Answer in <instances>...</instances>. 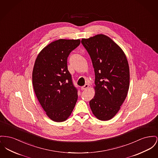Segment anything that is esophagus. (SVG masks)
<instances>
[{"instance_id": "obj_1", "label": "esophagus", "mask_w": 158, "mask_h": 158, "mask_svg": "<svg viewBox=\"0 0 158 158\" xmlns=\"http://www.w3.org/2000/svg\"><path fill=\"white\" fill-rule=\"evenodd\" d=\"M88 86H89V85H88V84H85L84 86L81 87V89H82V90H85V89H86L88 88Z\"/></svg>"}]
</instances>
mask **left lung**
<instances>
[{"label":"left lung","instance_id":"8db88e82","mask_svg":"<svg viewBox=\"0 0 158 158\" xmlns=\"http://www.w3.org/2000/svg\"><path fill=\"white\" fill-rule=\"evenodd\" d=\"M95 72V91L89 106L94 115L108 121L119 110L130 86V69L123 51L106 35L82 39Z\"/></svg>","mask_w":158,"mask_h":158}]
</instances>
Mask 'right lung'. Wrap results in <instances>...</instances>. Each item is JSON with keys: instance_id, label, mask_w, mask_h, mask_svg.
Instances as JSON below:
<instances>
[{"instance_id": "right-lung-1", "label": "right lung", "mask_w": 158, "mask_h": 158, "mask_svg": "<svg viewBox=\"0 0 158 158\" xmlns=\"http://www.w3.org/2000/svg\"><path fill=\"white\" fill-rule=\"evenodd\" d=\"M81 40L59 39L37 56L32 73L35 94L47 116L63 122L71 114L77 100V89L67 69V58Z\"/></svg>"}]
</instances>
